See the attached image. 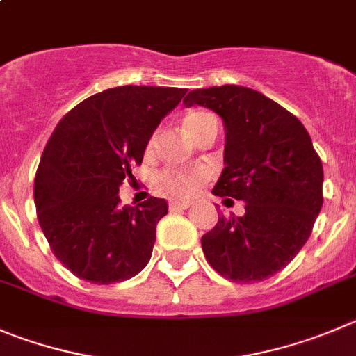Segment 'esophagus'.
I'll list each match as a JSON object with an SVG mask.
<instances>
[{
  "instance_id": "obj_1",
  "label": "esophagus",
  "mask_w": 356,
  "mask_h": 356,
  "mask_svg": "<svg viewBox=\"0 0 356 356\" xmlns=\"http://www.w3.org/2000/svg\"><path fill=\"white\" fill-rule=\"evenodd\" d=\"M189 202H181V200H170L168 202V209L170 211H182V209H188Z\"/></svg>"
}]
</instances>
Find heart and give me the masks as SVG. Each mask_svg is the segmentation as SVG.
<instances>
[{"label":"heart","mask_w":356,"mask_h":356,"mask_svg":"<svg viewBox=\"0 0 356 356\" xmlns=\"http://www.w3.org/2000/svg\"><path fill=\"white\" fill-rule=\"evenodd\" d=\"M184 126L188 133L195 140L204 135L205 131L212 128H218V119L205 111H191L184 115ZM154 145V137L149 138L147 149ZM204 181V175L200 172H172L167 170L159 175V184L167 193L174 197H189L198 189V186Z\"/></svg>","instance_id":"1"}]
</instances>
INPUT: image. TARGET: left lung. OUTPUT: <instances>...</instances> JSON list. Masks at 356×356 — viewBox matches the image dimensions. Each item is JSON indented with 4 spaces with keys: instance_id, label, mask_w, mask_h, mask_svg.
I'll return each instance as SVG.
<instances>
[{
    "instance_id": "obj_1",
    "label": "left lung",
    "mask_w": 356,
    "mask_h": 356,
    "mask_svg": "<svg viewBox=\"0 0 356 356\" xmlns=\"http://www.w3.org/2000/svg\"><path fill=\"white\" fill-rule=\"evenodd\" d=\"M227 128L223 174L212 193L245 202V214L218 219L202 249L219 275L258 283L286 267L313 232L323 205V167L307 129L291 112L242 86L195 89Z\"/></svg>"
}]
</instances>
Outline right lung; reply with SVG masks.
Returning <instances> with one entry per match:
<instances>
[{
  "label": "right lung",
  "mask_w": 356,
  "mask_h": 356,
  "mask_svg": "<svg viewBox=\"0 0 356 356\" xmlns=\"http://www.w3.org/2000/svg\"><path fill=\"white\" fill-rule=\"evenodd\" d=\"M184 95L182 88L119 86L86 98L52 131L35 175L36 216L54 257L77 277L112 284L147 265L167 202L149 197L121 207L119 186Z\"/></svg>",
  "instance_id": "add662e5"
}]
</instances>
